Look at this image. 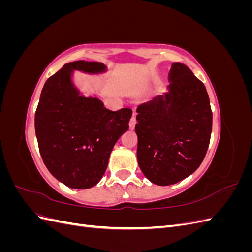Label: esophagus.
I'll return each instance as SVG.
<instances>
[{"label":"esophagus","mask_w":252,"mask_h":252,"mask_svg":"<svg viewBox=\"0 0 252 252\" xmlns=\"http://www.w3.org/2000/svg\"><path fill=\"white\" fill-rule=\"evenodd\" d=\"M135 123H136V120H135V112H133L132 117H131V119H130V122H129V126H130V128H131V129H133V128H134Z\"/></svg>","instance_id":"34e87169"}]
</instances>
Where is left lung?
I'll return each instance as SVG.
<instances>
[{
    "mask_svg": "<svg viewBox=\"0 0 252 252\" xmlns=\"http://www.w3.org/2000/svg\"><path fill=\"white\" fill-rule=\"evenodd\" d=\"M168 77L169 93L136 109L139 166L145 177L159 186L175 184L199 168L212 129L204 84L182 63L172 64Z\"/></svg>",
    "mask_w": 252,
    "mask_h": 252,
    "instance_id": "8db88e82",
    "label": "left lung"
}]
</instances>
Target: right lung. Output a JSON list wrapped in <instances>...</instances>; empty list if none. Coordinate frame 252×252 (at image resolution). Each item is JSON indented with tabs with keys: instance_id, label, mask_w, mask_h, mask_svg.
<instances>
[{
	"instance_id": "obj_1",
	"label": "right lung",
	"mask_w": 252,
	"mask_h": 252,
	"mask_svg": "<svg viewBox=\"0 0 252 252\" xmlns=\"http://www.w3.org/2000/svg\"><path fill=\"white\" fill-rule=\"evenodd\" d=\"M104 64L75 61L45 83L34 118L40 154L49 172L70 188L96 185L108 165L111 150L129 128L130 108L111 111L96 97L80 95L73 70L105 71Z\"/></svg>"
}]
</instances>
